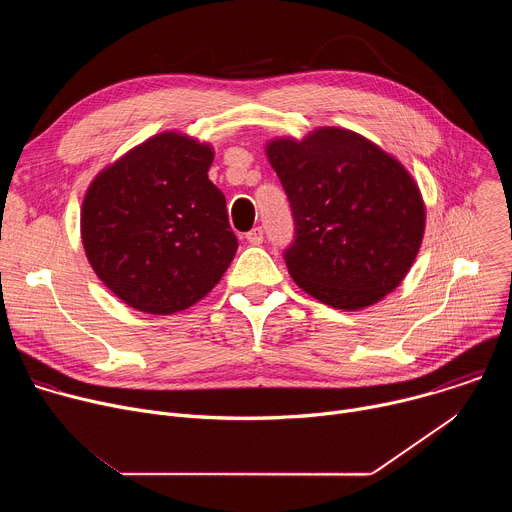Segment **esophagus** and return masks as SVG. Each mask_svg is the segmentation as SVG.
Wrapping results in <instances>:
<instances>
[{
    "mask_svg": "<svg viewBox=\"0 0 512 512\" xmlns=\"http://www.w3.org/2000/svg\"><path fill=\"white\" fill-rule=\"evenodd\" d=\"M247 241H249L251 245H261V243H263V229H261V227L251 229V231L247 233Z\"/></svg>",
    "mask_w": 512,
    "mask_h": 512,
    "instance_id": "esophagus-1",
    "label": "esophagus"
}]
</instances>
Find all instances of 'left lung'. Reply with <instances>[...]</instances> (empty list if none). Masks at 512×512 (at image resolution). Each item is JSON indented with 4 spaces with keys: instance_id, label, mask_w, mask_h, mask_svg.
I'll list each match as a JSON object with an SVG mask.
<instances>
[{
    "instance_id": "left-lung-1",
    "label": "left lung",
    "mask_w": 512,
    "mask_h": 512,
    "mask_svg": "<svg viewBox=\"0 0 512 512\" xmlns=\"http://www.w3.org/2000/svg\"><path fill=\"white\" fill-rule=\"evenodd\" d=\"M265 150L294 214L296 237L283 253L294 281L348 312L391 294L425 229L421 192L403 164L342 127L279 137Z\"/></svg>"
}]
</instances>
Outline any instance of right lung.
Instances as JSON below:
<instances>
[{"label":"right lung","instance_id":"add662e5","mask_svg":"<svg viewBox=\"0 0 512 512\" xmlns=\"http://www.w3.org/2000/svg\"><path fill=\"white\" fill-rule=\"evenodd\" d=\"M212 148L164 131L89 186L81 237L99 279L127 306L168 316L202 300L237 253L225 194L208 180Z\"/></svg>","mask_w":512,"mask_h":512}]
</instances>
